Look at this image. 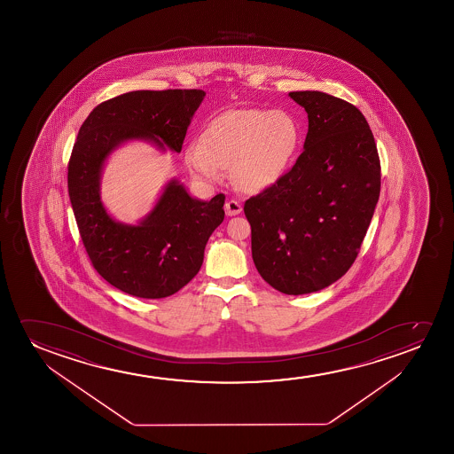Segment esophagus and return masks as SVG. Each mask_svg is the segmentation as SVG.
Wrapping results in <instances>:
<instances>
[{"mask_svg": "<svg viewBox=\"0 0 454 454\" xmlns=\"http://www.w3.org/2000/svg\"><path fill=\"white\" fill-rule=\"evenodd\" d=\"M224 211H226V215H239L240 212H242V205L237 201V200H230V201H226V205H224Z\"/></svg>", "mask_w": 454, "mask_h": 454, "instance_id": "34e87169", "label": "esophagus"}]
</instances>
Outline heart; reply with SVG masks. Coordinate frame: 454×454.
<instances>
[{"label":"heart","mask_w":454,"mask_h":454,"mask_svg":"<svg viewBox=\"0 0 454 454\" xmlns=\"http://www.w3.org/2000/svg\"><path fill=\"white\" fill-rule=\"evenodd\" d=\"M203 143L187 144V168L201 180L215 181L222 168L247 192H261L286 175L301 143L290 113L240 108L222 113L203 131Z\"/></svg>","instance_id":"b5f03b06"}]
</instances>
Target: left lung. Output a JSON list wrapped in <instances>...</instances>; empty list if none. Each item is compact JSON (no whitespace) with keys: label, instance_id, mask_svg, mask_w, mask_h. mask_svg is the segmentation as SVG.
<instances>
[{"label":"left lung","instance_id":"left-lung-1","mask_svg":"<svg viewBox=\"0 0 454 454\" xmlns=\"http://www.w3.org/2000/svg\"><path fill=\"white\" fill-rule=\"evenodd\" d=\"M309 116L304 152L276 184L245 203L251 251L286 294L332 286L352 267L380 197V160L356 106L321 91L288 94Z\"/></svg>","mask_w":454,"mask_h":454}]
</instances>
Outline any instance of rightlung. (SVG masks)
Wrapping results in <instances>:
<instances>
[{"instance_id":"obj_1","label":"right lung","mask_w":454,"mask_h":454,"mask_svg":"<svg viewBox=\"0 0 454 454\" xmlns=\"http://www.w3.org/2000/svg\"><path fill=\"white\" fill-rule=\"evenodd\" d=\"M203 90L130 91L96 106L82 124L68 164V192L90 261L121 292L144 299L168 298L199 273L206 243L223 222L224 195L193 199L172 178L152 211L122 223L100 199V178L114 150L144 141L180 153Z\"/></svg>"}]
</instances>
